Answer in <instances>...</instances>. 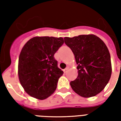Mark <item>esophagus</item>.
Returning <instances> with one entry per match:
<instances>
[{
	"label": "esophagus",
	"instance_id": "obj_1",
	"mask_svg": "<svg viewBox=\"0 0 121 121\" xmlns=\"http://www.w3.org/2000/svg\"><path fill=\"white\" fill-rule=\"evenodd\" d=\"M68 69V67H66V68H65L64 70H63V71H64V73H66V72H67Z\"/></svg>",
	"mask_w": 121,
	"mask_h": 121
}]
</instances>
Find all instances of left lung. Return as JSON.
<instances>
[{
  "mask_svg": "<svg viewBox=\"0 0 121 121\" xmlns=\"http://www.w3.org/2000/svg\"><path fill=\"white\" fill-rule=\"evenodd\" d=\"M64 40L78 65L77 78L70 82L72 89L83 97L99 94L112 73L111 55L105 44L94 35L65 37Z\"/></svg>",
  "mask_w": 121,
  "mask_h": 121,
  "instance_id": "obj_1",
  "label": "left lung"
}]
</instances>
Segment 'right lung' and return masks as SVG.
Here are the masks:
<instances>
[{
	"instance_id": "add662e5",
	"label": "right lung",
	"mask_w": 121,
	"mask_h": 121,
	"mask_svg": "<svg viewBox=\"0 0 121 121\" xmlns=\"http://www.w3.org/2000/svg\"><path fill=\"white\" fill-rule=\"evenodd\" d=\"M64 43L62 38L35 37L20 53L18 75L24 90L31 97L44 100L53 94L63 72L54 55Z\"/></svg>"
}]
</instances>
